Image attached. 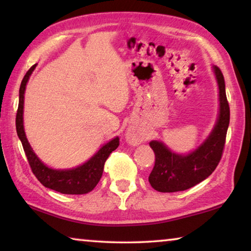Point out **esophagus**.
<instances>
[{
    "label": "esophagus",
    "mask_w": 251,
    "mask_h": 251,
    "mask_svg": "<svg viewBox=\"0 0 251 251\" xmlns=\"http://www.w3.org/2000/svg\"><path fill=\"white\" fill-rule=\"evenodd\" d=\"M126 141L128 142L130 145H139V144L145 141V137L143 135L138 134L135 129H128L126 131Z\"/></svg>",
    "instance_id": "1"
}]
</instances>
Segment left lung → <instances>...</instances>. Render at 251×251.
<instances>
[{
  "instance_id": "left-lung-1",
  "label": "left lung",
  "mask_w": 251,
  "mask_h": 251,
  "mask_svg": "<svg viewBox=\"0 0 251 251\" xmlns=\"http://www.w3.org/2000/svg\"><path fill=\"white\" fill-rule=\"evenodd\" d=\"M212 69L219 88V116L206 141L188 155L175 154L158 141L150 143L155 152V165L148 180L157 192L175 193L192 188L210 176L222 159L230 109L222 71L217 66Z\"/></svg>"
}]
</instances>
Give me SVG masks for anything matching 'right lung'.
<instances>
[{"instance_id": "add662e5", "label": "right lung", "mask_w": 251, "mask_h": 251, "mask_svg": "<svg viewBox=\"0 0 251 251\" xmlns=\"http://www.w3.org/2000/svg\"><path fill=\"white\" fill-rule=\"evenodd\" d=\"M33 65L29 69L24 78L22 79L20 86V100L19 108L16 113V131L23 145L25 155L27 157L28 164L34 175L40 180L43 186L53 189L55 192L66 194V195H83L92 192L99 184L100 179L103 175L104 165L106 159L108 158L110 152L115 151L120 145V138L115 137L112 141L100 148L96 154L92 157L86 163L80 166L72 169H65V171H56V169L49 168L40 160L39 157L33 151L31 145L25 136L24 126H23V107H24V93L26 87L27 80L31 76L32 72L35 69Z\"/></svg>"}]
</instances>
